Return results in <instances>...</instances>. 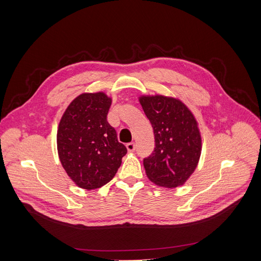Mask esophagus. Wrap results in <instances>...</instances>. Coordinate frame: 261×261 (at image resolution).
<instances>
[{
  "mask_svg": "<svg viewBox=\"0 0 261 261\" xmlns=\"http://www.w3.org/2000/svg\"><path fill=\"white\" fill-rule=\"evenodd\" d=\"M126 147H127V150L129 152H133L135 150V144L134 143H129V144L126 145Z\"/></svg>",
  "mask_w": 261,
  "mask_h": 261,
  "instance_id": "obj_1",
  "label": "esophagus"
}]
</instances>
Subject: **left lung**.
I'll return each mask as SVG.
<instances>
[{"mask_svg": "<svg viewBox=\"0 0 261 261\" xmlns=\"http://www.w3.org/2000/svg\"><path fill=\"white\" fill-rule=\"evenodd\" d=\"M139 101L153 128L155 148L144 160L148 179L155 185L183 186L198 166L202 151L199 123L179 98L166 95H141Z\"/></svg>", "mask_w": 261, "mask_h": 261, "instance_id": "8db88e82", "label": "left lung"}]
</instances>
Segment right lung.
<instances>
[{
	"mask_svg": "<svg viewBox=\"0 0 261 261\" xmlns=\"http://www.w3.org/2000/svg\"><path fill=\"white\" fill-rule=\"evenodd\" d=\"M112 98L105 92L81 93L65 109L57 130L61 165L80 188L97 189L111 181L127 149L107 121Z\"/></svg>",
	"mask_w": 261,
	"mask_h": 261,
	"instance_id": "obj_1",
	"label": "right lung"
}]
</instances>
